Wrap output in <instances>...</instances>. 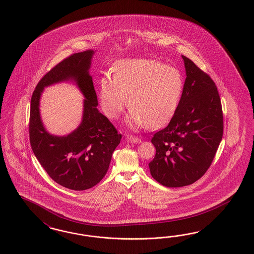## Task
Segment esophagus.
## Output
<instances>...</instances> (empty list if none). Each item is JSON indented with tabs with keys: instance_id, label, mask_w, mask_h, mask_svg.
<instances>
[{
	"instance_id": "esophagus-1",
	"label": "esophagus",
	"mask_w": 254,
	"mask_h": 254,
	"mask_svg": "<svg viewBox=\"0 0 254 254\" xmlns=\"http://www.w3.org/2000/svg\"><path fill=\"white\" fill-rule=\"evenodd\" d=\"M126 140L127 141V142L129 143H140L141 142V139L139 138V137H137V136H127L126 137Z\"/></svg>"
}]
</instances>
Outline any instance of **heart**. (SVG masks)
<instances>
[{
  "instance_id": "obj_1",
  "label": "heart",
  "mask_w": 254,
  "mask_h": 254,
  "mask_svg": "<svg viewBox=\"0 0 254 254\" xmlns=\"http://www.w3.org/2000/svg\"><path fill=\"white\" fill-rule=\"evenodd\" d=\"M179 70L151 59L125 60L114 68V77L100 81L102 108L117 118L127 103L131 108L127 123L132 128L160 127L173 118L183 93Z\"/></svg>"
}]
</instances>
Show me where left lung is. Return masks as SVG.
<instances>
[{"label": "left lung", "instance_id": "1", "mask_svg": "<svg viewBox=\"0 0 254 254\" xmlns=\"http://www.w3.org/2000/svg\"><path fill=\"white\" fill-rule=\"evenodd\" d=\"M186 79L179 105L170 123L156 132L150 174L167 187L192 185L210 167L223 136V113L210 76L186 56Z\"/></svg>", "mask_w": 254, "mask_h": 254}]
</instances>
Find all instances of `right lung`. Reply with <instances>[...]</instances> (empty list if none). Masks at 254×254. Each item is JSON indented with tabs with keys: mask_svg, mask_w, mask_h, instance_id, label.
Segmentation results:
<instances>
[{
	"mask_svg": "<svg viewBox=\"0 0 254 254\" xmlns=\"http://www.w3.org/2000/svg\"><path fill=\"white\" fill-rule=\"evenodd\" d=\"M94 51L75 53L51 68L37 83L30 106L29 137L33 152L57 184L75 191L96 186L105 177L121 134L98 109V101L89 74ZM73 80L86 97L80 126L67 136L50 134L43 127L39 100L45 86Z\"/></svg>",
	"mask_w": 254,
	"mask_h": 254,
	"instance_id": "add662e5",
	"label": "right lung"
}]
</instances>
